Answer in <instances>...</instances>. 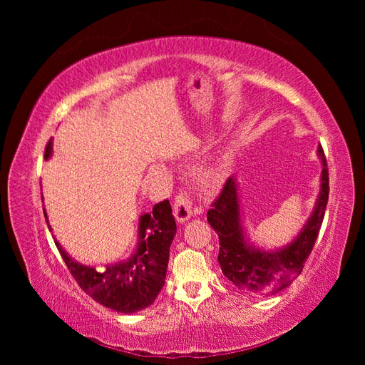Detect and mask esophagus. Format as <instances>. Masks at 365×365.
<instances>
[{
    "label": "esophagus",
    "mask_w": 365,
    "mask_h": 365,
    "mask_svg": "<svg viewBox=\"0 0 365 365\" xmlns=\"http://www.w3.org/2000/svg\"><path fill=\"white\" fill-rule=\"evenodd\" d=\"M192 196L190 192L187 190H181L178 195L175 196L173 200V215L175 217L178 219V222H185V220H189L193 210H192Z\"/></svg>",
    "instance_id": "1"
}]
</instances>
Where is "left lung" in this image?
I'll return each instance as SVG.
<instances>
[{
	"label": "left lung",
	"instance_id": "1",
	"mask_svg": "<svg viewBox=\"0 0 365 365\" xmlns=\"http://www.w3.org/2000/svg\"><path fill=\"white\" fill-rule=\"evenodd\" d=\"M318 155L323 163V173L315 210L302 233L282 250L260 251L247 244L240 225L239 200L233 178L225 181L219 196L212 202L207 220L219 236L217 262L225 277L239 289L254 295H269L289 286L302 274L317 242L329 201V170L322 145L318 146Z\"/></svg>",
	"mask_w": 365,
	"mask_h": 365
}]
</instances>
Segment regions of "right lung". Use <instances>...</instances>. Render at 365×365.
<instances>
[{
    "instance_id": "right-lung-1",
    "label": "right lung",
    "mask_w": 365,
    "mask_h": 365,
    "mask_svg": "<svg viewBox=\"0 0 365 365\" xmlns=\"http://www.w3.org/2000/svg\"><path fill=\"white\" fill-rule=\"evenodd\" d=\"M50 155L51 140L43 153L46 160ZM138 233L140 244L134 256L125 263L108 267L105 271L76 263L56 240L54 244L77 284L93 300L117 312L132 314L155 302L164 286L169 250L176 233L169 200L153 205L150 215L141 216Z\"/></svg>"
}]
</instances>
